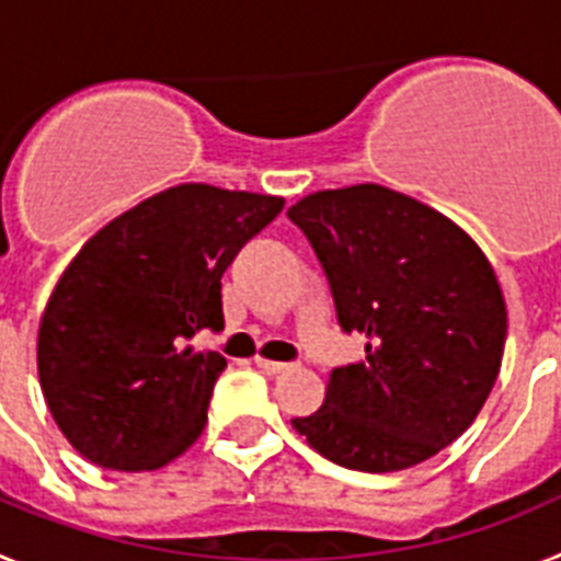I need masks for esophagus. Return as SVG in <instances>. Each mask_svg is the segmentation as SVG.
Listing matches in <instances>:
<instances>
[{"label": "esophagus", "mask_w": 561, "mask_h": 561, "mask_svg": "<svg viewBox=\"0 0 561 561\" xmlns=\"http://www.w3.org/2000/svg\"><path fill=\"white\" fill-rule=\"evenodd\" d=\"M255 365L261 370H264L266 376H277V374H286V370L295 368V362H272V359H264V356H257Z\"/></svg>", "instance_id": "34e87169"}]
</instances>
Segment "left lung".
Here are the masks:
<instances>
[{"mask_svg":"<svg viewBox=\"0 0 561 561\" xmlns=\"http://www.w3.org/2000/svg\"><path fill=\"white\" fill-rule=\"evenodd\" d=\"M329 277L365 359L331 370L291 427L356 472H399L453 444L485 404L505 348L492 264L455 221L381 185L317 191L286 213Z\"/></svg>","mask_w":561,"mask_h":561,"instance_id":"obj_1","label":"left lung"}]
</instances>
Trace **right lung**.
<instances>
[{"label": "right lung", "instance_id": "right-lung-1", "mask_svg": "<svg viewBox=\"0 0 561 561\" xmlns=\"http://www.w3.org/2000/svg\"><path fill=\"white\" fill-rule=\"evenodd\" d=\"M284 210L280 196L176 185L89 238L38 325V381L64 438L114 472L160 469L199 438L225 329L221 275Z\"/></svg>", "mask_w": 561, "mask_h": 561}]
</instances>
